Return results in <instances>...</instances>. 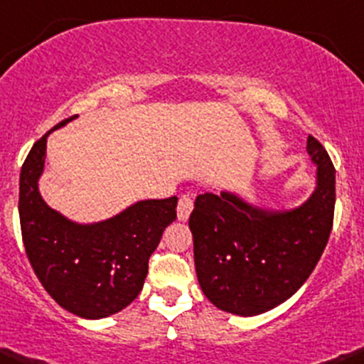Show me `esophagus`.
Returning a JSON list of instances; mask_svg holds the SVG:
<instances>
[{"instance_id": "34e87169", "label": "esophagus", "mask_w": 364, "mask_h": 364, "mask_svg": "<svg viewBox=\"0 0 364 364\" xmlns=\"http://www.w3.org/2000/svg\"><path fill=\"white\" fill-rule=\"evenodd\" d=\"M194 208V200L191 194H182L181 200H178V207H177V215L181 220H187L189 219L191 212Z\"/></svg>"}]
</instances>
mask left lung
I'll list each match as a JSON object with an SVG mask.
<instances>
[{"instance_id":"8db88e82","label":"left lung","mask_w":364,"mask_h":364,"mask_svg":"<svg viewBox=\"0 0 364 364\" xmlns=\"http://www.w3.org/2000/svg\"><path fill=\"white\" fill-rule=\"evenodd\" d=\"M306 151L317 164V189L301 207L268 213L230 193L196 198L189 217L194 264L217 309L243 317L268 312L319 263L335 215V166L312 134Z\"/></svg>"}]
</instances>
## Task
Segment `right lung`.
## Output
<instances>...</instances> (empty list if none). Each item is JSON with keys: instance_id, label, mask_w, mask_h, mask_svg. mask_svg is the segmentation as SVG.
Returning a JSON list of instances; mask_svg holds the SVG:
<instances>
[{"instance_id": "obj_1", "label": "right lung", "mask_w": 364, "mask_h": 364, "mask_svg": "<svg viewBox=\"0 0 364 364\" xmlns=\"http://www.w3.org/2000/svg\"><path fill=\"white\" fill-rule=\"evenodd\" d=\"M48 133L33 145L21 170L22 242L45 291L63 309L85 319H101L121 312L140 294L164 228L177 219V196L138 201L91 226L70 223L48 208L38 193Z\"/></svg>"}]
</instances>
